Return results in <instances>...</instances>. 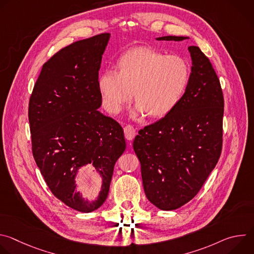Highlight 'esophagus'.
<instances>
[{"label":"esophagus","mask_w":254,"mask_h":254,"mask_svg":"<svg viewBox=\"0 0 254 254\" xmlns=\"http://www.w3.org/2000/svg\"><path fill=\"white\" fill-rule=\"evenodd\" d=\"M124 130H125V136H126V138L128 139V140H131V139L134 137L135 132H136L135 128H134L131 125L126 126L125 128H124Z\"/></svg>","instance_id":"1"}]
</instances>
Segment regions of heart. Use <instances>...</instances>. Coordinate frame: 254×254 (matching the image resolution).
Listing matches in <instances>:
<instances>
[{
	"instance_id": "b5f03b06",
	"label": "heart",
	"mask_w": 254,
	"mask_h": 254,
	"mask_svg": "<svg viewBox=\"0 0 254 254\" xmlns=\"http://www.w3.org/2000/svg\"><path fill=\"white\" fill-rule=\"evenodd\" d=\"M189 78L190 68L184 58L139 47L119 59L118 71H103L98 88L108 112L120 113L133 92L136 114L162 118L178 104Z\"/></svg>"
}]
</instances>
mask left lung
<instances>
[{"label": "left lung", "instance_id": "8db88e82", "mask_svg": "<svg viewBox=\"0 0 254 254\" xmlns=\"http://www.w3.org/2000/svg\"><path fill=\"white\" fill-rule=\"evenodd\" d=\"M184 39L165 36L157 40ZM188 50L193 66L184 95L167 116L139 129L133 140L144 193L167 211L198 194L222 151L224 97L219 78L199 47Z\"/></svg>", "mask_w": 254, "mask_h": 254}]
</instances>
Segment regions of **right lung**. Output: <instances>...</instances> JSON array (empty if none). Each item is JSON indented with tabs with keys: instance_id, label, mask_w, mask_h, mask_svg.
<instances>
[{
	"instance_id": "add662e5",
	"label": "right lung",
	"mask_w": 254,
	"mask_h": 254,
	"mask_svg": "<svg viewBox=\"0 0 254 254\" xmlns=\"http://www.w3.org/2000/svg\"><path fill=\"white\" fill-rule=\"evenodd\" d=\"M110 33L62 48L47 60L29 100L33 157L52 194L70 208L91 212L110 191L114 167L126 150L122 126L97 108L101 105L98 70ZM91 163L103 177L97 200L76 192L77 170Z\"/></svg>"
}]
</instances>
